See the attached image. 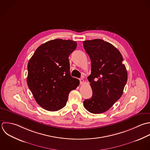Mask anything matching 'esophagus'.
Segmentation results:
<instances>
[{"label":"esophagus","instance_id":"1","mask_svg":"<svg viewBox=\"0 0 150 150\" xmlns=\"http://www.w3.org/2000/svg\"><path fill=\"white\" fill-rule=\"evenodd\" d=\"M79 81H80V84L82 85L84 82V80L82 78H81V79H79Z\"/></svg>","mask_w":150,"mask_h":150}]
</instances>
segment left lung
<instances>
[{
  "label": "left lung",
  "mask_w": 150,
  "mask_h": 150,
  "mask_svg": "<svg viewBox=\"0 0 150 150\" xmlns=\"http://www.w3.org/2000/svg\"><path fill=\"white\" fill-rule=\"evenodd\" d=\"M91 60V74L88 77L92 96L83 102L85 108L93 114L108 111L122 96L127 81V72L120 51L101 39L83 42Z\"/></svg>",
  "instance_id": "left-lung-1"
}]
</instances>
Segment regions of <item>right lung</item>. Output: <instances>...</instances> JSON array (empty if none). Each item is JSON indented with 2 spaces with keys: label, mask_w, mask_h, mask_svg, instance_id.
I'll return each instance as SVG.
<instances>
[{
  "label": "right lung",
  "mask_w": 150,
  "mask_h": 150,
  "mask_svg": "<svg viewBox=\"0 0 150 150\" xmlns=\"http://www.w3.org/2000/svg\"><path fill=\"white\" fill-rule=\"evenodd\" d=\"M76 42L55 39L39 46L28 61L27 83L37 103L48 111L63 108L69 92L79 84L70 74L68 57Z\"/></svg>",
  "instance_id": "obj_1"
}]
</instances>
